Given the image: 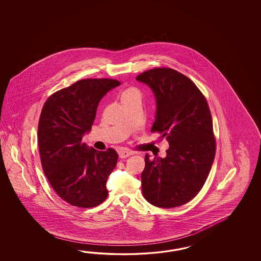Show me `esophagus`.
I'll return each mask as SVG.
<instances>
[{
  "instance_id": "1",
  "label": "esophagus",
  "mask_w": 261,
  "mask_h": 261,
  "mask_svg": "<svg viewBox=\"0 0 261 261\" xmlns=\"http://www.w3.org/2000/svg\"><path fill=\"white\" fill-rule=\"evenodd\" d=\"M118 154H119V158L125 159V158H128L129 155H133V152L128 151V150H120V151L118 152Z\"/></svg>"
}]
</instances>
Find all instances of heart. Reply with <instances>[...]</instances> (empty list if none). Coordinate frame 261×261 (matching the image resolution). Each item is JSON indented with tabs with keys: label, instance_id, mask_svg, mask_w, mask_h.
Segmentation results:
<instances>
[{
	"label": "heart",
	"instance_id": "b5f03b06",
	"mask_svg": "<svg viewBox=\"0 0 261 261\" xmlns=\"http://www.w3.org/2000/svg\"><path fill=\"white\" fill-rule=\"evenodd\" d=\"M141 94L139 92L138 89L134 88H129V89H125L121 94V102H126V101H130V100H135V99H140Z\"/></svg>",
	"mask_w": 261,
	"mask_h": 261
}]
</instances>
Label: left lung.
I'll use <instances>...</instances> for the list:
<instances>
[{
    "instance_id": "8db88e82",
    "label": "left lung",
    "mask_w": 261,
    "mask_h": 261,
    "mask_svg": "<svg viewBox=\"0 0 261 261\" xmlns=\"http://www.w3.org/2000/svg\"><path fill=\"white\" fill-rule=\"evenodd\" d=\"M156 100L151 133L170 144L165 159L145 155L142 172L144 199L152 205H184L200 192L216 155L211 112L204 95L183 73L171 68H153L137 75Z\"/></svg>"
}]
</instances>
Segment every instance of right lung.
Here are the masks:
<instances>
[{"label":"right lung","instance_id":"add662e5","mask_svg":"<svg viewBox=\"0 0 261 261\" xmlns=\"http://www.w3.org/2000/svg\"><path fill=\"white\" fill-rule=\"evenodd\" d=\"M120 82L87 78L50 95L38 122V145L45 176L58 196L71 205L91 208L108 196L106 182L117 165V151H98L82 143L105 95Z\"/></svg>","mask_w":261,"mask_h":261}]
</instances>
